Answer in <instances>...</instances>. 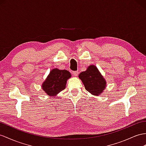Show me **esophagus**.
<instances>
[{
	"mask_svg": "<svg viewBox=\"0 0 146 146\" xmlns=\"http://www.w3.org/2000/svg\"><path fill=\"white\" fill-rule=\"evenodd\" d=\"M78 71H75V72H73V76H77L78 75Z\"/></svg>",
	"mask_w": 146,
	"mask_h": 146,
	"instance_id": "34e87169",
	"label": "esophagus"
}]
</instances>
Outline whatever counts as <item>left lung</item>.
Wrapping results in <instances>:
<instances>
[{
	"label": "left lung",
	"mask_w": 146,
	"mask_h": 146,
	"mask_svg": "<svg viewBox=\"0 0 146 146\" xmlns=\"http://www.w3.org/2000/svg\"><path fill=\"white\" fill-rule=\"evenodd\" d=\"M83 82L86 90L93 96L101 95L106 88V81L95 65H89L85 72H81L79 76Z\"/></svg>",
	"instance_id": "1"
}]
</instances>
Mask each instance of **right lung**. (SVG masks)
I'll return each mask as SVG.
<instances>
[{
  "instance_id": "1",
  "label": "right lung",
  "mask_w": 146,
  "mask_h": 146,
  "mask_svg": "<svg viewBox=\"0 0 146 146\" xmlns=\"http://www.w3.org/2000/svg\"><path fill=\"white\" fill-rule=\"evenodd\" d=\"M71 76L72 74L66 70L52 69L42 84V90L50 97L57 96L65 89L67 80Z\"/></svg>"
}]
</instances>
